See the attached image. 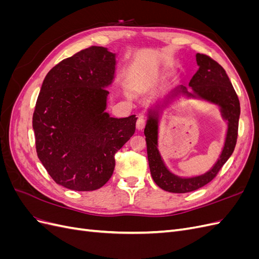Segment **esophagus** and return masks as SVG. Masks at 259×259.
<instances>
[{
    "label": "esophagus",
    "mask_w": 259,
    "mask_h": 259,
    "mask_svg": "<svg viewBox=\"0 0 259 259\" xmlns=\"http://www.w3.org/2000/svg\"><path fill=\"white\" fill-rule=\"evenodd\" d=\"M146 119L145 117H139V119L137 120V123H136V127H137V130H143L144 127H145V125H146Z\"/></svg>",
    "instance_id": "34e87169"
}]
</instances>
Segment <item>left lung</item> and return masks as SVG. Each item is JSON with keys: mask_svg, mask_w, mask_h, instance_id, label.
I'll use <instances>...</instances> for the list:
<instances>
[{"mask_svg": "<svg viewBox=\"0 0 259 259\" xmlns=\"http://www.w3.org/2000/svg\"><path fill=\"white\" fill-rule=\"evenodd\" d=\"M197 62L199 69L190 80L189 86H191L194 96H199L221 106L224 117L228 120V132H227L223 152L213 168L204 175L192 178H180L171 174L164 165L156 147L158 146V119L152 113L149 115L145 128L149 167L154 183L168 192H190L207 185L217 176L218 171L230 158L237 145L240 117V101L237 93L225 69L217 61L205 54H197ZM187 90L186 86H180L177 94L184 93L193 96V94L188 93Z\"/></svg>", "mask_w": 259, "mask_h": 259, "instance_id": "8db88e82", "label": "left lung"}]
</instances>
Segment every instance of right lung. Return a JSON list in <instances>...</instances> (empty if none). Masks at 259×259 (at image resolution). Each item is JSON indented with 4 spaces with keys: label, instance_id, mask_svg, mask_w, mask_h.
Returning a JSON list of instances; mask_svg holds the SVG:
<instances>
[{
    "label": "right lung",
    "instance_id": "add662e5",
    "mask_svg": "<svg viewBox=\"0 0 259 259\" xmlns=\"http://www.w3.org/2000/svg\"><path fill=\"white\" fill-rule=\"evenodd\" d=\"M114 70L115 54L91 46L61 60L43 81L32 117L36 153L54 182L68 189L103 187L115 153L135 133V115L105 112Z\"/></svg>",
    "mask_w": 259,
    "mask_h": 259
}]
</instances>
